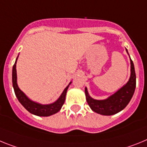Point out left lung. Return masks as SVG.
Segmentation results:
<instances>
[{
  "label": "left lung",
  "mask_w": 147,
  "mask_h": 147,
  "mask_svg": "<svg viewBox=\"0 0 147 147\" xmlns=\"http://www.w3.org/2000/svg\"><path fill=\"white\" fill-rule=\"evenodd\" d=\"M131 63V75L127 84L120 89L114 95L105 100H95L89 96L87 89L85 88L86 101L92 109L95 112L103 115H112L123 110L128 105L135 92L136 86V75L132 61Z\"/></svg>",
  "instance_id": "obj_1"
}]
</instances>
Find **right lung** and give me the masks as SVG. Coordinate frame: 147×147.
I'll use <instances>...</instances> for the list:
<instances>
[{"label":"right lung","instance_id":"add662e5","mask_svg":"<svg viewBox=\"0 0 147 147\" xmlns=\"http://www.w3.org/2000/svg\"><path fill=\"white\" fill-rule=\"evenodd\" d=\"M17 59H16V61H15V64L13 66V68H12V85H13L15 95H16L17 98L18 99L19 102L24 106V107L26 110L29 111L32 114L35 115L47 117V116L52 115L57 113L58 111H60L62 106L64 104L66 92H67V89H68V87L69 86V84H71V82L69 83L68 86H66V89L63 90V93L61 94L60 98L53 104H47V105H42V104L35 103V102L32 101V100H29V98L25 95V94L18 86L17 72H16V62H17Z\"/></svg>","mask_w":147,"mask_h":147}]
</instances>
